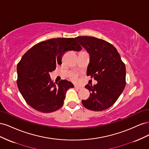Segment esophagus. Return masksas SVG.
I'll use <instances>...</instances> for the list:
<instances>
[{
    "instance_id": "obj_1",
    "label": "esophagus",
    "mask_w": 149,
    "mask_h": 149,
    "mask_svg": "<svg viewBox=\"0 0 149 149\" xmlns=\"http://www.w3.org/2000/svg\"><path fill=\"white\" fill-rule=\"evenodd\" d=\"M74 88H75V89H80L82 88V87H81V86H79L74 85Z\"/></svg>"
}]
</instances>
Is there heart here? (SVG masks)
<instances>
[{"mask_svg":"<svg viewBox=\"0 0 149 149\" xmlns=\"http://www.w3.org/2000/svg\"><path fill=\"white\" fill-rule=\"evenodd\" d=\"M71 79L72 81H77V75L76 74H72L71 76Z\"/></svg>","mask_w":149,"mask_h":149,"instance_id":"heart-1","label":"heart"}]
</instances>
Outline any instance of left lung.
I'll return each mask as SVG.
<instances>
[{
    "label": "left lung",
    "instance_id": "obj_1",
    "mask_svg": "<svg viewBox=\"0 0 149 149\" xmlns=\"http://www.w3.org/2000/svg\"><path fill=\"white\" fill-rule=\"evenodd\" d=\"M74 39L89 54L87 76L97 81L94 86H85L90 96L82 100L83 105L94 111L107 109L118 100L125 86V64L116 48L105 40L87 36Z\"/></svg>",
    "mask_w": 149,
    "mask_h": 149
}]
</instances>
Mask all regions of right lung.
I'll list each match as a JSON object with an SVG mask.
<instances>
[{"instance_id":"add662e5","label":"right lung","mask_w":149,"mask_h":149,"mask_svg":"<svg viewBox=\"0 0 149 149\" xmlns=\"http://www.w3.org/2000/svg\"><path fill=\"white\" fill-rule=\"evenodd\" d=\"M81 49L73 38H57L36 44L24 54L17 65V84L30 106L44 113L60 109L67 90L74 85L66 79L55 84L49 73L61 64L65 52Z\"/></svg>"}]
</instances>
